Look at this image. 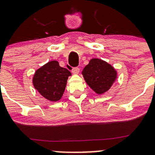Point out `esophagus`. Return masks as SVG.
<instances>
[{
  "mask_svg": "<svg viewBox=\"0 0 155 155\" xmlns=\"http://www.w3.org/2000/svg\"><path fill=\"white\" fill-rule=\"evenodd\" d=\"M72 73H73V74H79V68H73V69H72Z\"/></svg>",
  "mask_w": 155,
  "mask_h": 155,
  "instance_id": "obj_1",
  "label": "esophagus"
}]
</instances>
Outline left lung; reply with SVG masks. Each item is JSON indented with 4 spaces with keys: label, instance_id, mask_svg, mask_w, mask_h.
<instances>
[{
    "label": "left lung",
    "instance_id": "obj_1",
    "mask_svg": "<svg viewBox=\"0 0 155 155\" xmlns=\"http://www.w3.org/2000/svg\"><path fill=\"white\" fill-rule=\"evenodd\" d=\"M82 74L87 85L97 94L106 93L117 79L115 68L99 58L91 59Z\"/></svg>",
    "mask_w": 155,
    "mask_h": 155
}]
</instances>
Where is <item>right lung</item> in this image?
Returning a JSON list of instances; mask_svg holds the SVG:
<instances>
[{
  "label": "right lung",
  "mask_w": 155,
  "mask_h": 155,
  "mask_svg": "<svg viewBox=\"0 0 155 155\" xmlns=\"http://www.w3.org/2000/svg\"><path fill=\"white\" fill-rule=\"evenodd\" d=\"M70 76L68 69L61 68L57 61H51L36 70L33 85L43 97L55 102L63 96Z\"/></svg>",
  "instance_id": "obj_1"
}]
</instances>
